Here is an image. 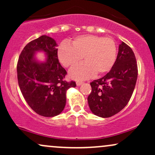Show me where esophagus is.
Here are the masks:
<instances>
[{
    "instance_id": "1",
    "label": "esophagus",
    "mask_w": 155,
    "mask_h": 155,
    "mask_svg": "<svg viewBox=\"0 0 155 155\" xmlns=\"http://www.w3.org/2000/svg\"><path fill=\"white\" fill-rule=\"evenodd\" d=\"M82 84H83V81H76V85H77V86H80V85H81Z\"/></svg>"
}]
</instances>
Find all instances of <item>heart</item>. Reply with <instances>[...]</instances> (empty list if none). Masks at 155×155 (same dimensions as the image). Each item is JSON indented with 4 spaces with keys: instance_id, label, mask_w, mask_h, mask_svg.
<instances>
[{
    "instance_id": "b5f03b06",
    "label": "heart",
    "mask_w": 155,
    "mask_h": 155,
    "mask_svg": "<svg viewBox=\"0 0 155 155\" xmlns=\"http://www.w3.org/2000/svg\"><path fill=\"white\" fill-rule=\"evenodd\" d=\"M116 56L117 45L113 39L91 34L76 37L71 44L63 43L58 49V59L65 67H74L81 58L84 60L69 71L71 77L76 80L89 79L96 73L102 75L108 72Z\"/></svg>"
}]
</instances>
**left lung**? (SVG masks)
<instances>
[{
    "label": "left lung",
    "mask_w": 155,
    "mask_h": 155,
    "mask_svg": "<svg viewBox=\"0 0 155 155\" xmlns=\"http://www.w3.org/2000/svg\"><path fill=\"white\" fill-rule=\"evenodd\" d=\"M138 77L134 52L122 42L111 71L90 83L92 92L87 101L94 114L103 118L115 115L125 107L133 95Z\"/></svg>",
    "instance_id": "8db88e82"
}]
</instances>
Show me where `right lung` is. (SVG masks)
Masks as SVG:
<instances>
[{"label":"right lung","instance_id":"obj_1","mask_svg":"<svg viewBox=\"0 0 155 155\" xmlns=\"http://www.w3.org/2000/svg\"><path fill=\"white\" fill-rule=\"evenodd\" d=\"M56 41L47 35L29 42L21 52L17 65L19 89L29 106L41 116L60 114L66 104V91L75 87L74 81H65L66 71L58 58ZM47 54L45 62H38L35 52Z\"/></svg>","mask_w":155,"mask_h":155}]
</instances>
